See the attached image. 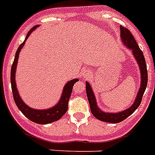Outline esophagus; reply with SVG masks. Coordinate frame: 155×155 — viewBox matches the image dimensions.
I'll return each mask as SVG.
<instances>
[{
	"label": "esophagus",
	"instance_id": "obj_1",
	"mask_svg": "<svg viewBox=\"0 0 155 155\" xmlns=\"http://www.w3.org/2000/svg\"><path fill=\"white\" fill-rule=\"evenodd\" d=\"M89 76H90V75H89V72H88V71H85V75H84V77L88 78Z\"/></svg>",
	"mask_w": 155,
	"mask_h": 155
}]
</instances>
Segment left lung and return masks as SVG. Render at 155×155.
I'll return each instance as SVG.
<instances>
[{"label": "left lung", "instance_id": "left-lung-1", "mask_svg": "<svg viewBox=\"0 0 155 155\" xmlns=\"http://www.w3.org/2000/svg\"><path fill=\"white\" fill-rule=\"evenodd\" d=\"M120 34L121 37L123 39L124 43L132 49L133 53V55L135 56L136 60L137 61L140 70V74H141V84H140V88L139 89L138 94L134 103L128 109L125 110L124 111L120 112V113H106V112L101 111L97 106L95 97L93 95V92L91 88L90 84L88 82L86 83V93L88 97V102L90 105V110L93 116L96 117L97 119L104 122L112 123V124H117V123L122 122L123 120L127 119V117L133 114L136 110L137 109L138 106H140L142 97L146 91V86H147V82H148V72H147V67H146V60L144 57L143 52L139 48L137 41L130 32V31L127 28L120 26Z\"/></svg>", "mask_w": 155, "mask_h": 155}]
</instances>
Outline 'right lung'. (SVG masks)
<instances>
[{
  "label": "right lung",
  "mask_w": 155,
  "mask_h": 155,
  "mask_svg": "<svg viewBox=\"0 0 155 155\" xmlns=\"http://www.w3.org/2000/svg\"><path fill=\"white\" fill-rule=\"evenodd\" d=\"M38 27V25L34 26L30 31H28V35L26 36L25 41H23L18 48V50L15 54V60L12 64L11 67V72H10V81H11V88L12 93H13V97L14 100L15 101V104L17 105L18 109L21 110L22 114H24L28 120L32 121L36 124H50V123L55 122L57 120H60L65 113L67 111L68 109V101H69L71 94L72 93L73 86L75 83L77 82L78 79H75L69 81L67 84L65 85V88L62 92V97L60 99V101L58 103L57 106L49 110H34L30 108L29 106L26 105L22 99L20 98L19 94L18 93L17 88H16V83H15V71H16V66L18 63V55H19L20 50L22 48V46L24 45L25 41L28 38V36L32 32L35 28Z\"/></svg>",
  "instance_id": "1"
}]
</instances>
